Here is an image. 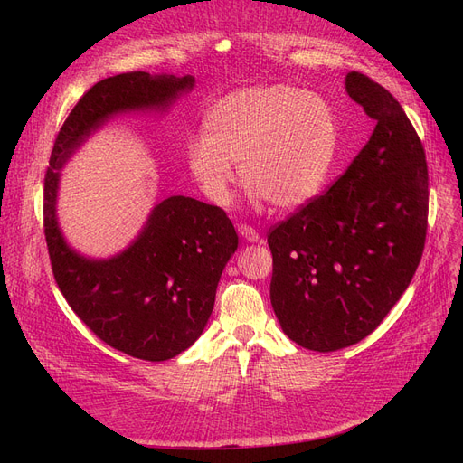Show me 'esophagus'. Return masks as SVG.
Segmentation results:
<instances>
[{
  "mask_svg": "<svg viewBox=\"0 0 463 463\" xmlns=\"http://www.w3.org/2000/svg\"><path fill=\"white\" fill-rule=\"evenodd\" d=\"M237 232H240V235L243 237L245 241H250V243H257L259 240H260V235H259V232L255 230V228H250V226H247V223H240V226H237Z\"/></svg>",
  "mask_w": 463,
  "mask_h": 463,
  "instance_id": "34e87169",
  "label": "esophagus"
}]
</instances>
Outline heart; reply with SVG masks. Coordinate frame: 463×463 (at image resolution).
<instances>
[{"instance_id": "1", "label": "heart", "mask_w": 463, "mask_h": 463, "mask_svg": "<svg viewBox=\"0 0 463 463\" xmlns=\"http://www.w3.org/2000/svg\"><path fill=\"white\" fill-rule=\"evenodd\" d=\"M338 148L334 111L320 96L288 85L253 87L206 109L203 135L185 146L191 175L216 204L230 201L240 164L253 199L298 210L325 187Z\"/></svg>"}]
</instances>
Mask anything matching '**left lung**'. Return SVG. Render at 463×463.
Instances as JSON below:
<instances>
[{"label":"left lung","instance_id":"obj_1","mask_svg":"<svg viewBox=\"0 0 463 463\" xmlns=\"http://www.w3.org/2000/svg\"><path fill=\"white\" fill-rule=\"evenodd\" d=\"M345 92L376 121L332 187L269 232L270 301L289 340L335 352L369 335L408 289L423 255L429 172L400 102L367 75Z\"/></svg>","mask_w":463,"mask_h":463}]
</instances>
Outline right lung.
Instances as JSON below:
<instances>
[{"mask_svg":"<svg viewBox=\"0 0 463 463\" xmlns=\"http://www.w3.org/2000/svg\"><path fill=\"white\" fill-rule=\"evenodd\" d=\"M194 77L145 71L108 77L85 92L58 133L44 179V233L53 278L75 315L108 345L145 361L185 352L213 315L237 233L222 208L175 194L152 208L137 240L109 259L67 245L58 223L63 164L111 118L170 109Z\"/></svg>","mask_w":463,"mask_h":463,"instance_id":"add662e5","label":"right lung"}]
</instances>
